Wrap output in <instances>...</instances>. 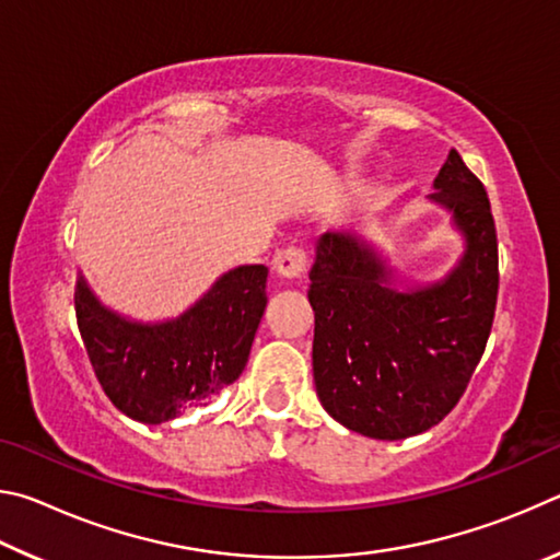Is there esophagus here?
<instances>
[{
    "mask_svg": "<svg viewBox=\"0 0 560 560\" xmlns=\"http://www.w3.org/2000/svg\"><path fill=\"white\" fill-rule=\"evenodd\" d=\"M308 269V254L301 246H287L273 257V271L281 279H301Z\"/></svg>",
    "mask_w": 560,
    "mask_h": 560,
    "instance_id": "obj_1",
    "label": "esophagus"
}]
</instances>
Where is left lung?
I'll use <instances>...</instances> for the list:
<instances>
[{
	"instance_id": "left-lung-1",
	"label": "left lung",
	"mask_w": 560,
	"mask_h": 560,
	"mask_svg": "<svg viewBox=\"0 0 560 560\" xmlns=\"http://www.w3.org/2000/svg\"><path fill=\"white\" fill-rule=\"evenodd\" d=\"M432 200L454 212L467 254L442 283L410 293L353 234L316 242L314 381L326 412L375 440L434 428L467 390L485 355L499 293L497 224L481 179L450 150Z\"/></svg>"
}]
</instances>
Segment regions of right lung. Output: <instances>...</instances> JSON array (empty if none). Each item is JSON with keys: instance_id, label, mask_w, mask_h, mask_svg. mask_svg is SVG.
<instances>
[{"instance_id": "right-lung-1", "label": "right lung", "mask_w": 560, "mask_h": 560, "mask_svg": "<svg viewBox=\"0 0 560 560\" xmlns=\"http://www.w3.org/2000/svg\"><path fill=\"white\" fill-rule=\"evenodd\" d=\"M267 273L264 264L224 273L187 314L158 326L110 314L79 279L75 320L108 400L132 420L160 424L232 385L267 308Z\"/></svg>"}]
</instances>
